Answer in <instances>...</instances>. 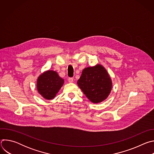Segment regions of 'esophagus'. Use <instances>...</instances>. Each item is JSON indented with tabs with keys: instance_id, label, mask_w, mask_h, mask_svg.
<instances>
[{
	"instance_id": "esophagus-1",
	"label": "esophagus",
	"mask_w": 154,
	"mask_h": 154,
	"mask_svg": "<svg viewBox=\"0 0 154 154\" xmlns=\"http://www.w3.org/2000/svg\"><path fill=\"white\" fill-rule=\"evenodd\" d=\"M73 81H74V79H73V78L70 77V78L68 79V82H69V83H72Z\"/></svg>"
}]
</instances>
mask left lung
I'll use <instances>...</instances> for the list:
<instances>
[{"instance_id": "left-lung-1", "label": "left lung", "mask_w": 154, "mask_h": 154, "mask_svg": "<svg viewBox=\"0 0 154 154\" xmlns=\"http://www.w3.org/2000/svg\"><path fill=\"white\" fill-rule=\"evenodd\" d=\"M77 85L88 99L97 103L108 97L112 90V82L105 68L97 64L82 71Z\"/></svg>"}]
</instances>
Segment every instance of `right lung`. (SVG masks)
Masks as SVG:
<instances>
[{"instance_id": "obj_1", "label": "right lung", "mask_w": 154, "mask_h": 154, "mask_svg": "<svg viewBox=\"0 0 154 154\" xmlns=\"http://www.w3.org/2000/svg\"><path fill=\"white\" fill-rule=\"evenodd\" d=\"M64 83L57 72L49 70L41 74L37 80L38 93L47 100L54 99Z\"/></svg>"}]
</instances>
